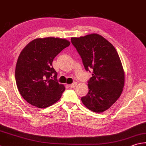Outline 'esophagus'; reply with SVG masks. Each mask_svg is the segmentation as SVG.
Masks as SVG:
<instances>
[{
	"label": "esophagus",
	"instance_id": "esophagus-1",
	"mask_svg": "<svg viewBox=\"0 0 146 146\" xmlns=\"http://www.w3.org/2000/svg\"><path fill=\"white\" fill-rule=\"evenodd\" d=\"M77 84H78V83H77L76 82H74V83H72V84H71L69 85V87L70 88H75V87L76 86Z\"/></svg>",
	"mask_w": 146,
	"mask_h": 146
}]
</instances>
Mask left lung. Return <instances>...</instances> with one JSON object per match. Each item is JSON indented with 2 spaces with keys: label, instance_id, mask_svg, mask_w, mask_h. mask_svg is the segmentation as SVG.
Listing matches in <instances>:
<instances>
[{
  "label": "left lung",
  "instance_id": "left-lung-1",
  "mask_svg": "<svg viewBox=\"0 0 146 146\" xmlns=\"http://www.w3.org/2000/svg\"><path fill=\"white\" fill-rule=\"evenodd\" d=\"M71 42L81 56L86 71L92 68V77L88 81L89 92L81 98L90 111L104 112L121 95L125 72L116 49L97 34L72 37Z\"/></svg>",
  "mask_w": 146,
  "mask_h": 146
}]
</instances>
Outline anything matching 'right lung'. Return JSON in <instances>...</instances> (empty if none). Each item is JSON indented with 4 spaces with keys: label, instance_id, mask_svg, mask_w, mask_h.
Returning a JSON list of instances; mask_svg holds the SVG:
<instances>
[{
    "label": "right lung",
    "instance_id": "right-lung-1",
    "mask_svg": "<svg viewBox=\"0 0 146 146\" xmlns=\"http://www.w3.org/2000/svg\"><path fill=\"white\" fill-rule=\"evenodd\" d=\"M70 44L58 37L38 38L21 51L16 63L15 79L19 92L27 102L46 108L60 100L65 88L57 82L58 74L52 62Z\"/></svg>",
    "mask_w": 146,
    "mask_h": 146
}]
</instances>
